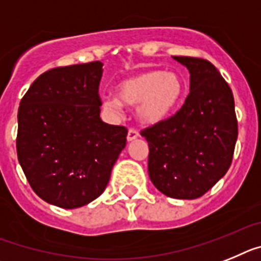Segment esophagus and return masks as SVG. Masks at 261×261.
<instances>
[{"mask_svg": "<svg viewBox=\"0 0 261 261\" xmlns=\"http://www.w3.org/2000/svg\"><path fill=\"white\" fill-rule=\"evenodd\" d=\"M139 137V131L135 130V128H130L127 133V140L128 142H131V140L137 139V138Z\"/></svg>", "mask_w": 261, "mask_h": 261, "instance_id": "esophagus-1", "label": "esophagus"}]
</instances>
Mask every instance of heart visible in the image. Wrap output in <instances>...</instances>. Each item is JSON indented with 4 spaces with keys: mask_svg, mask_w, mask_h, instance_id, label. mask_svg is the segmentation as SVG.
Wrapping results in <instances>:
<instances>
[{
    "mask_svg": "<svg viewBox=\"0 0 261 261\" xmlns=\"http://www.w3.org/2000/svg\"><path fill=\"white\" fill-rule=\"evenodd\" d=\"M118 97L127 105H138V118L146 124H155L164 121L177 108L185 92L184 80L173 72L162 69L143 71L117 88ZM102 106L106 112L119 114L122 103L117 97H102Z\"/></svg>",
    "mask_w": 261,
    "mask_h": 261,
    "instance_id": "b5f03b06",
    "label": "heart"
}]
</instances>
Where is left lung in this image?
<instances>
[{"label":"left lung","mask_w":261,"mask_h":261,"mask_svg":"<svg viewBox=\"0 0 261 261\" xmlns=\"http://www.w3.org/2000/svg\"><path fill=\"white\" fill-rule=\"evenodd\" d=\"M190 73V93L180 110L140 134L148 142V174L163 194L194 199L230 168L238 139L234 96L209 60L173 56Z\"/></svg>","instance_id":"obj_1"}]
</instances>
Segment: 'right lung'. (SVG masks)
<instances>
[{
  "label": "right lung",
  "instance_id": "right-lung-1",
  "mask_svg": "<svg viewBox=\"0 0 261 261\" xmlns=\"http://www.w3.org/2000/svg\"><path fill=\"white\" fill-rule=\"evenodd\" d=\"M102 63L40 74L18 109L17 155L33 190L63 209L92 202L105 190L126 146L127 128L101 121Z\"/></svg>",
  "mask_w": 261,
  "mask_h": 261
}]
</instances>
